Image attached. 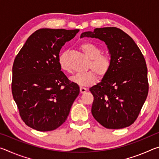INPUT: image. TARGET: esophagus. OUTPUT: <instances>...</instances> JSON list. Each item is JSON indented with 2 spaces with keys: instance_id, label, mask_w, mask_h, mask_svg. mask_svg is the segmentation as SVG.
Listing matches in <instances>:
<instances>
[{
  "instance_id": "1",
  "label": "esophagus",
  "mask_w": 159,
  "mask_h": 159,
  "mask_svg": "<svg viewBox=\"0 0 159 159\" xmlns=\"http://www.w3.org/2000/svg\"><path fill=\"white\" fill-rule=\"evenodd\" d=\"M86 91H87V89H86L85 88H83V87H80V93L83 94V93H85Z\"/></svg>"
}]
</instances>
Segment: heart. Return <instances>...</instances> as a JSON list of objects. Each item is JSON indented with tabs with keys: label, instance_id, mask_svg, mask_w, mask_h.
I'll list each match as a JSON object with an SVG mask.
<instances>
[{
	"label": "heart",
	"instance_id": "b5f03b06",
	"mask_svg": "<svg viewBox=\"0 0 159 159\" xmlns=\"http://www.w3.org/2000/svg\"><path fill=\"white\" fill-rule=\"evenodd\" d=\"M80 49L90 59L89 68L92 70L83 73H78L71 77V81L80 86H89L97 81L96 74L103 77L108 73L111 65V60L109 55H103L100 48L91 42H86L80 45ZM60 69L64 72H70L71 69L66 61L65 53H61L58 59Z\"/></svg>",
	"mask_w": 159,
	"mask_h": 159
}]
</instances>
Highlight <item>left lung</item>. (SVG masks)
Wrapping results in <instances>:
<instances>
[{
  "label": "left lung",
  "mask_w": 159,
  "mask_h": 159,
  "mask_svg": "<svg viewBox=\"0 0 159 159\" xmlns=\"http://www.w3.org/2000/svg\"><path fill=\"white\" fill-rule=\"evenodd\" d=\"M95 38L109 50L111 65L101 82L90 88L93 117L104 127L120 129L137 119L149 91L146 61L133 39L116 27L97 28L80 38Z\"/></svg>",
  "instance_id": "obj_1"
}]
</instances>
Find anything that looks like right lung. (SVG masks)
Instances as JSON below:
<instances>
[{"label": "right lung", "mask_w": 159, "mask_h": 159, "mask_svg": "<svg viewBox=\"0 0 159 159\" xmlns=\"http://www.w3.org/2000/svg\"><path fill=\"white\" fill-rule=\"evenodd\" d=\"M79 29H41L32 34L15 59L12 93L23 121L38 131H50L65 122L79 95L77 84L59 65L61 47Z\"/></svg>", "instance_id": "obj_1"}]
</instances>
